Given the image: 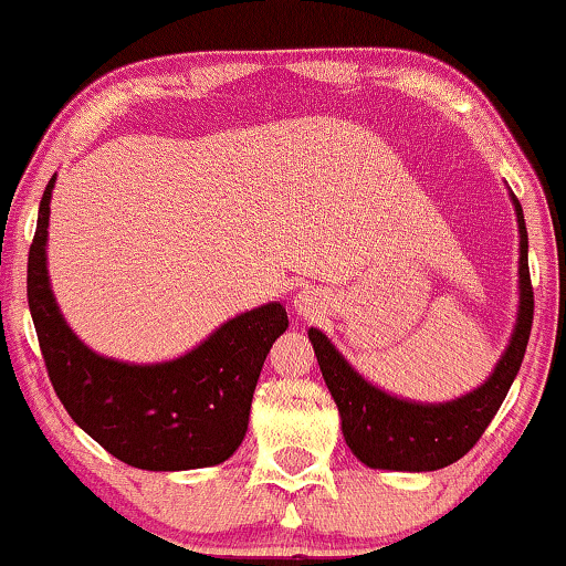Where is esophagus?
I'll return each instance as SVG.
<instances>
[{"instance_id":"1","label":"esophagus","mask_w":566,"mask_h":566,"mask_svg":"<svg viewBox=\"0 0 566 566\" xmlns=\"http://www.w3.org/2000/svg\"><path fill=\"white\" fill-rule=\"evenodd\" d=\"M295 313L305 321H313L326 313V295L318 290H303L295 295Z\"/></svg>"}]
</instances>
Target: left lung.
Returning <instances> with one entry per match:
<instances>
[{"label":"left lung","mask_w":566,"mask_h":566,"mask_svg":"<svg viewBox=\"0 0 566 566\" xmlns=\"http://www.w3.org/2000/svg\"><path fill=\"white\" fill-rule=\"evenodd\" d=\"M512 200L520 221V313L510 347L481 389L447 405L405 402L357 376L326 339V334H321L318 328L307 332L321 374L339 407L347 447L368 468L410 470V473L447 468L475 447L502 407L525 357L535 311L531 269H527L525 217L520 200L514 196Z\"/></svg>","instance_id":"8db88e82"}]
</instances>
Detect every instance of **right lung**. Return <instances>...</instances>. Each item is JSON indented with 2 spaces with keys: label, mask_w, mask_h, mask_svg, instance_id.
<instances>
[{
  "label": "right lung",
  "mask_w": 566,
  "mask_h": 566,
  "mask_svg": "<svg viewBox=\"0 0 566 566\" xmlns=\"http://www.w3.org/2000/svg\"><path fill=\"white\" fill-rule=\"evenodd\" d=\"M54 180L41 198L28 253V307L64 410L133 468L192 470L224 462L245 439L255 384L271 345L287 332V311L269 303L242 313L171 363L127 366L96 355L64 324L49 287L46 227Z\"/></svg>",
  "instance_id": "add662e5"
}]
</instances>
